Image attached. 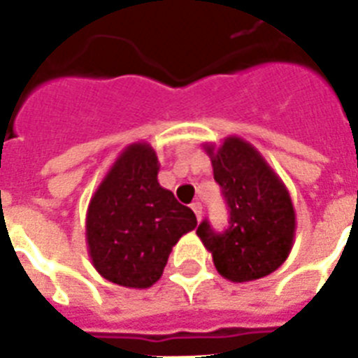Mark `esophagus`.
<instances>
[{
  "instance_id": "1",
  "label": "esophagus",
  "mask_w": 358,
  "mask_h": 358,
  "mask_svg": "<svg viewBox=\"0 0 358 358\" xmlns=\"http://www.w3.org/2000/svg\"><path fill=\"white\" fill-rule=\"evenodd\" d=\"M191 210L195 212L196 219L201 221V219H202V204H201V202H193V204H191Z\"/></svg>"
}]
</instances>
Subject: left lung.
I'll use <instances>...</instances> for the list:
<instances>
[{
    "label": "left lung",
    "instance_id": "obj_1",
    "mask_svg": "<svg viewBox=\"0 0 358 358\" xmlns=\"http://www.w3.org/2000/svg\"><path fill=\"white\" fill-rule=\"evenodd\" d=\"M213 178L230 208V227L215 232L208 221L196 229L221 277L250 282L277 271L288 258L295 238L292 196L260 152L238 135L221 145L206 143Z\"/></svg>",
    "mask_w": 358,
    "mask_h": 358
}]
</instances>
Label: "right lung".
I'll list each match as a JSON object with an SVG mask.
<instances>
[{
  "mask_svg": "<svg viewBox=\"0 0 358 358\" xmlns=\"http://www.w3.org/2000/svg\"><path fill=\"white\" fill-rule=\"evenodd\" d=\"M156 150L139 141L109 167L87 208L85 238L92 266L106 280L150 288L178 239L196 227L193 210L157 182Z\"/></svg>",
  "mask_w": 358,
  "mask_h": 358,
  "instance_id": "1",
  "label": "right lung"
}]
</instances>
